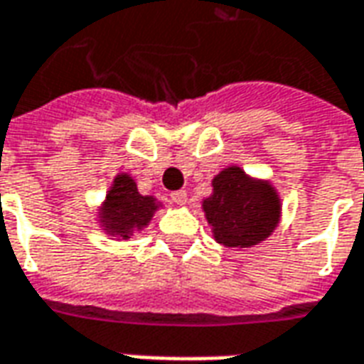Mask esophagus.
<instances>
[{"instance_id": "obj_1", "label": "esophagus", "mask_w": 364, "mask_h": 364, "mask_svg": "<svg viewBox=\"0 0 364 364\" xmlns=\"http://www.w3.org/2000/svg\"><path fill=\"white\" fill-rule=\"evenodd\" d=\"M171 200H173L175 205L183 206L187 203V193L185 191H175V193H171Z\"/></svg>"}]
</instances>
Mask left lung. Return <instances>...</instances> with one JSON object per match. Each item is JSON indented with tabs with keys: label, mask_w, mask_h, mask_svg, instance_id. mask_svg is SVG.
Instances as JSON below:
<instances>
[{
	"label": "left lung",
	"mask_w": 364,
	"mask_h": 364,
	"mask_svg": "<svg viewBox=\"0 0 364 364\" xmlns=\"http://www.w3.org/2000/svg\"><path fill=\"white\" fill-rule=\"evenodd\" d=\"M203 213L218 244L253 247L279 226L281 197L265 179L228 166L213 179V195L203 200Z\"/></svg>",
	"instance_id": "1"
}]
</instances>
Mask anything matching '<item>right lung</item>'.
<instances>
[{
	"instance_id": "1",
	"label": "right lung",
	"mask_w": 364,
	"mask_h": 364,
	"mask_svg": "<svg viewBox=\"0 0 364 364\" xmlns=\"http://www.w3.org/2000/svg\"><path fill=\"white\" fill-rule=\"evenodd\" d=\"M161 203L151 195H140L128 173H119L99 206V224L114 240H128L150 224Z\"/></svg>"
}]
</instances>
